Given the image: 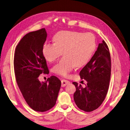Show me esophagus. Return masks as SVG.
Masks as SVG:
<instances>
[{"instance_id":"obj_1","label":"esophagus","mask_w":130,"mask_h":130,"mask_svg":"<svg viewBox=\"0 0 130 130\" xmlns=\"http://www.w3.org/2000/svg\"><path fill=\"white\" fill-rule=\"evenodd\" d=\"M61 83H62V87H65V86L66 85H67L69 83V81H68V80H61Z\"/></svg>"}]
</instances>
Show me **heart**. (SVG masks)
<instances>
[{
  "label": "heart",
  "instance_id": "obj_1",
  "mask_svg": "<svg viewBox=\"0 0 130 130\" xmlns=\"http://www.w3.org/2000/svg\"><path fill=\"white\" fill-rule=\"evenodd\" d=\"M54 43H45L43 56L53 62L63 54L65 56L53 68L54 73L67 76L76 67H84L90 61L96 48V38L91 33L62 30L53 37Z\"/></svg>",
  "mask_w": 130,
  "mask_h": 130
}]
</instances>
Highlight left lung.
Instances as JSON below:
<instances>
[{
	"label": "left lung",
	"instance_id": "1",
	"mask_svg": "<svg viewBox=\"0 0 130 130\" xmlns=\"http://www.w3.org/2000/svg\"><path fill=\"white\" fill-rule=\"evenodd\" d=\"M111 59L109 48L105 41L99 43L97 50L90 61L80 72L82 79L87 84L84 88L76 82L73 95L76 105L85 112L97 109L104 101L108 92L111 74Z\"/></svg>",
	"mask_w": 130,
	"mask_h": 130
}]
</instances>
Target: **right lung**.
<instances>
[{"instance_id":"right-lung-1","label":"right lung","mask_w":130,"mask_h":130,"mask_svg":"<svg viewBox=\"0 0 130 130\" xmlns=\"http://www.w3.org/2000/svg\"><path fill=\"white\" fill-rule=\"evenodd\" d=\"M44 28L25 35L16 47L14 57L17 83L25 100L33 110L46 112L55 105L61 82L52 76L40 82V74H48L42 48L46 40Z\"/></svg>"}]
</instances>
